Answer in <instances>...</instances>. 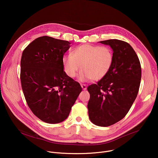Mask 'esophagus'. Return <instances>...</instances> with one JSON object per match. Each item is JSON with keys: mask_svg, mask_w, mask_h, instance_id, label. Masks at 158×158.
Listing matches in <instances>:
<instances>
[{"mask_svg": "<svg viewBox=\"0 0 158 158\" xmlns=\"http://www.w3.org/2000/svg\"><path fill=\"white\" fill-rule=\"evenodd\" d=\"M81 87L82 88V89H83V90H86V89H87V86H86V85H85V84H81Z\"/></svg>", "mask_w": 158, "mask_h": 158, "instance_id": "1", "label": "esophagus"}]
</instances>
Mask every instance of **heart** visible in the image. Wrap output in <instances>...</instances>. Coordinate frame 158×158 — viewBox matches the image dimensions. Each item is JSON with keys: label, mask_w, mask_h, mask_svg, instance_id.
<instances>
[{"label": "heart", "mask_w": 158, "mask_h": 158, "mask_svg": "<svg viewBox=\"0 0 158 158\" xmlns=\"http://www.w3.org/2000/svg\"><path fill=\"white\" fill-rule=\"evenodd\" d=\"M113 59V52L109 47L85 44L74 48L71 54L65 56L63 65L65 73L71 77L76 76L81 65V81H99L109 73Z\"/></svg>", "instance_id": "heart-1"}]
</instances>
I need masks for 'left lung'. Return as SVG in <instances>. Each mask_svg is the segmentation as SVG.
<instances>
[{"instance_id": "1", "label": "left lung", "mask_w": 158, "mask_h": 158, "mask_svg": "<svg viewBox=\"0 0 158 158\" xmlns=\"http://www.w3.org/2000/svg\"><path fill=\"white\" fill-rule=\"evenodd\" d=\"M113 51V63L109 73L98 84L90 85L87 108L89 117L95 125L114 124L129 112L136 99L141 79L139 58L130 45L118 39L100 41Z\"/></svg>"}]
</instances>
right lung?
<instances>
[{
	"label": "right lung",
	"instance_id": "1",
	"mask_svg": "<svg viewBox=\"0 0 158 158\" xmlns=\"http://www.w3.org/2000/svg\"><path fill=\"white\" fill-rule=\"evenodd\" d=\"M69 41L42 36L25 48L20 60V81L27 104L41 121L56 124L68 117L82 91L79 82L64 71Z\"/></svg>",
	"mask_w": 158,
	"mask_h": 158
}]
</instances>
